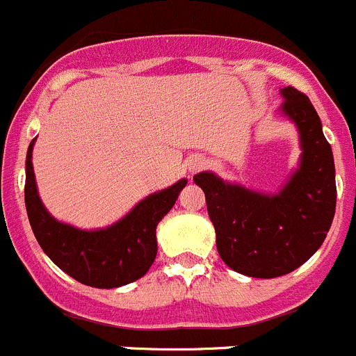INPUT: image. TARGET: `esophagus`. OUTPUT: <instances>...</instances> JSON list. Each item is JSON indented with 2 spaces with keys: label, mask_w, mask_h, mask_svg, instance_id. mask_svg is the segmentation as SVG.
Here are the masks:
<instances>
[{
  "label": "esophagus",
  "mask_w": 356,
  "mask_h": 356,
  "mask_svg": "<svg viewBox=\"0 0 356 356\" xmlns=\"http://www.w3.org/2000/svg\"><path fill=\"white\" fill-rule=\"evenodd\" d=\"M206 165V159L202 158V156H193V158H190V163H188V168H190V172H198L202 168V166Z\"/></svg>",
  "instance_id": "1"
}]
</instances>
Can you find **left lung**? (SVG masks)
Wrapping results in <instances>:
<instances>
[{"mask_svg":"<svg viewBox=\"0 0 356 356\" xmlns=\"http://www.w3.org/2000/svg\"><path fill=\"white\" fill-rule=\"evenodd\" d=\"M280 111L300 133L302 159L278 193L266 195L200 172L195 184L206 193L216 248L229 268L246 277L275 278L309 261L334 222L335 165L312 102L300 90H280Z\"/></svg>","mask_w":356,"mask_h":356,"instance_id":"left-lung-1","label":"left lung"}]
</instances>
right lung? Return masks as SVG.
<instances>
[{"label": "right lung", "mask_w": 356, "mask_h": 356, "mask_svg": "<svg viewBox=\"0 0 356 356\" xmlns=\"http://www.w3.org/2000/svg\"><path fill=\"white\" fill-rule=\"evenodd\" d=\"M33 143L31 140L26 154L24 202L31 230L44 254L69 277L97 289H113L142 278L158 254L156 227L174 207L188 181L181 179L170 188L149 195L106 229L81 230L58 222L44 207L31 163Z\"/></svg>", "instance_id": "right-lung-1"}]
</instances>
